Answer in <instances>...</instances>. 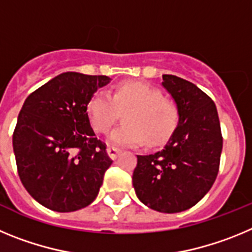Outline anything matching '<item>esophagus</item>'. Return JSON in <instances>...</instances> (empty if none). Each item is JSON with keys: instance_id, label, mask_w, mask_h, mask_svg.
<instances>
[{"instance_id": "34e87169", "label": "esophagus", "mask_w": 252, "mask_h": 252, "mask_svg": "<svg viewBox=\"0 0 252 252\" xmlns=\"http://www.w3.org/2000/svg\"><path fill=\"white\" fill-rule=\"evenodd\" d=\"M120 153H121V150L117 148H113V146H108V148H107V154H108V157L112 160H115Z\"/></svg>"}]
</instances>
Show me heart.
Here are the masks:
<instances>
[{
    "label": "heart",
    "mask_w": 252,
    "mask_h": 252,
    "mask_svg": "<svg viewBox=\"0 0 252 252\" xmlns=\"http://www.w3.org/2000/svg\"><path fill=\"white\" fill-rule=\"evenodd\" d=\"M125 113V122L108 135V141L119 146L161 145L174 132L179 121L178 108L164 101L161 92L140 82H125L113 94L99 91L88 102L87 111L97 132H107Z\"/></svg>",
    "instance_id": "b5f03b06"
}]
</instances>
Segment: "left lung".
Wrapping results in <instances>:
<instances>
[{
    "mask_svg": "<svg viewBox=\"0 0 252 252\" xmlns=\"http://www.w3.org/2000/svg\"><path fill=\"white\" fill-rule=\"evenodd\" d=\"M177 104V128L161 150L137 155L132 186L145 206L162 213L189 209L212 188L222 153L221 125L211 97L177 75H162Z\"/></svg>",
    "mask_w": 252,
    "mask_h": 252,
    "instance_id": "obj_1",
    "label": "left lung"
}]
</instances>
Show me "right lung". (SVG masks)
Instances as JSON below:
<instances>
[{
	"label": "right lung",
	"instance_id": "add662e5",
	"mask_svg": "<svg viewBox=\"0 0 252 252\" xmlns=\"http://www.w3.org/2000/svg\"><path fill=\"white\" fill-rule=\"evenodd\" d=\"M106 75L66 72L24 102L12 136L22 186L41 206L73 212L90 206L112 160L91 127L87 106Z\"/></svg>",
	"mask_w": 252,
	"mask_h": 252
}]
</instances>
